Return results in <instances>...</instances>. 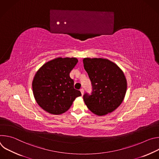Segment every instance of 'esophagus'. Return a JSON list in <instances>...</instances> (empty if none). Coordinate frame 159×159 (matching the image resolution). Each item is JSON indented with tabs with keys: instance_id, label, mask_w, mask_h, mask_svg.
<instances>
[{
	"instance_id": "1",
	"label": "esophagus",
	"mask_w": 159,
	"mask_h": 159,
	"mask_svg": "<svg viewBox=\"0 0 159 159\" xmlns=\"http://www.w3.org/2000/svg\"><path fill=\"white\" fill-rule=\"evenodd\" d=\"M80 91L81 92V94H82V95L83 96V95H84V90L83 89H80Z\"/></svg>"
}]
</instances>
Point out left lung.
<instances>
[{
  "label": "left lung",
  "instance_id": "8db88e82",
  "mask_svg": "<svg viewBox=\"0 0 159 159\" xmlns=\"http://www.w3.org/2000/svg\"><path fill=\"white\" fill-rule=\"evenodd\" d=\"M84 66L92 82L91 96L84 95L88 109L97 116H104L123 101L127 81L123 70L114 62L102 58H85Z\"/></svg>",
  "mask_w": 159,
  "mask_h": 159
}]
</instances>
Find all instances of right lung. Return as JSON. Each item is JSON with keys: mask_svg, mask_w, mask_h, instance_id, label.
<instances>
[{"mask_svg": "<svg viewBox=\"0 0 159 159\" xmlns=\"http://www.w3.org/2000/svg\"><path fill=\"white\" fill-rule=\"evenodd\" d=\"M75 57H58L44 63L33 80L32 87L37 104L52 115H61L69 109L81 96L74 88L70 72L77 63Z\"/></svg>", "mask_w": 159, "mask_h": 159, "instance_id": "right-lung-1", "label": "right lung"}]
</instances>
